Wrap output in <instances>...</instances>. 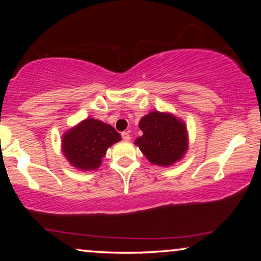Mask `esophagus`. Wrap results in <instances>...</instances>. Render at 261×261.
<instances>
[{
  "instance_id": "1",
  "label": "esophagus",
  "mask_w": 261,
  "mask_h": 261,
  "mask_svg": "<svg viewBox=\"0 0 261 261\" xmlns=\"http://www.w3.org/2000/svg\"><path fill=\"white\" fill-rule=\"evenodd\" d=\"M121 137H122L124 141H129L130 140V135H129V133H128V132H122V133H121Z\"/></svg>"
}]
</instances>
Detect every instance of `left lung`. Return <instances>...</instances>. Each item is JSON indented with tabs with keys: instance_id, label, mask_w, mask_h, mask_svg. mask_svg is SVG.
Returning <instances> with one entry per match:
<instances>
[{
	"instance_id": "1",
	"label": "left lung",
	"mask_w": 261,
	"mask_h": 261,
	"mask_svg": "<svg viewBox=\"0 0 261 261\" xmlns=\"http://www.w3.org/2000/svg\"><path fill=\"white\" fill-rule=\"evenodd\" d=\"M139 128L142 135L134 144L153 165H173L189 149L187 124L173 114L154 110L142 117Z\"/></svg>"
}]
</instances>
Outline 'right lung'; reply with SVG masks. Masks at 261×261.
<instances>
[{"instance_id": "add662e5", "label": "right lung", "mask_w": 261, "mask_h": 261, "mask_svg": "<svg viewBox=\"0 0 261 261\" xmlns=\"http://www.w3.org/2000/svg\"><path fill=\"white\" fill-rule=\"evenodd\" d=\"M120 140L121 135L110 124L88 117L63 134L62 152L77 170H96L107 149Z\"/></svg>"}]
</instances>
